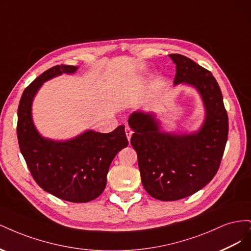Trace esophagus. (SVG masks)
I'll return each mask as SVG.
<instances>
[{
    "mask_svg": "<svg viewBox=\"0 0 251 251\" xmlns=\"http://www.w3.org/2000/svg\"><path fill=\"white\" fill-rule=\"evenodd\" d=\"M132 134H133L132 128H131L130 126H126V138H127V140H130V139H131V136H132Z\"/></svg>",
    "mask_w": 251,
    "mask_h": 251,
    "instance_id": "34e87169",
    "label": "esophagus"
}]
</instances>
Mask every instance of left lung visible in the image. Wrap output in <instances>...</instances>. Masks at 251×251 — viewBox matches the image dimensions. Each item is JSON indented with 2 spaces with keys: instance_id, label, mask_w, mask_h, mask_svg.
<instances>
[{
  "instance_id": "obj_1",
  "label": "left lung",
  "mask_w": 251,
  "mask_h": 251,
  "mask_svg": "<svg viewBox=\"0 0 251 251\" xmlns=\"http://www.w3.org/2000/svg\"><path fill=\"white\" fill-rule=\"evenodd\" d=\"M176 65L174 85L186 83L200 93L206 116L199 132L170 134L160 131L153 114L134 112L128 125L137 153L142 185L153 198L176 201L206 185L217 174L228 136V116L223 96L210 71L191 58L170 54Z\"/></svg>"
}]
</instances>
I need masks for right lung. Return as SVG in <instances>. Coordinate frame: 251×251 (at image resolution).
Instances as JSON below:
<instances>
[{
  "label": "right lung",
  "mask_w": 251,
  "mask_h": 251,
  "mask_svg": "<svg viewBox=\"0 0 251 251\" xmlns=\"http://www.w3.org/2000/svg\"><path fill=\"white\" fill-rule=\"evenodd\" d=\"M76 70L75 66H54L30 83L19 103L17 133L21 153L40 187L62 200L85 203L101 195L112 160L127 147L125 126L108 134L90 130L70 140L54 141L42 137L31 116L33 97L43 83Z\"/></svg>",
  "instance_id": "right-lung-1"
}]
</instances>
